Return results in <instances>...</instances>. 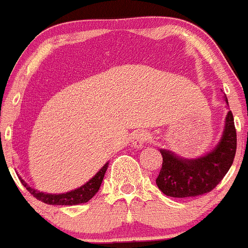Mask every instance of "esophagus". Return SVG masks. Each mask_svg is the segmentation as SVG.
I'll list each match as a JSON object with an SVG mask.
<instances>
[{"label": "esophagus", "mask_w": 248, "mask_h": 248, "mask_svg": "<svg viewBox=\"0 0 248 248\" xmlns=\"http://www.w3.org/2000/svg\"><path fill=\"white\" fill-rule=\"evenodd\" d=\"M149 136V132L145 131V129H137L132 136V145L135 148H140L148 142Z\"/></svg>", "instance_id": "1"}]
</instances>
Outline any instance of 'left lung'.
<instances>
[{"label": "left lung", "mask_w": 248, "mask_h": 248, "mask_svg": "<svg viewBox=\"0 0 248 248\" xmlns=\"http://www.w3.org/2000/svg\"><path fill=\"white\" fill-rule=\"evenodd\" d=\"M236 145L233 116L229 111L220 143L205 156L186 160L177 158L169 150H160L163 165L155 180L156 186L164 194L173 198L197 197L213 191L232 165Z\"/></svg>", "instance_id": "obj_1"}]
</instances>
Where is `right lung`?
I'll list each match as a JSON object with an SVG mask.
<instances>
[{
  "instance_id": "obj_1",
  "label": "right lung",
  "mask_w": 248,
  "mask_h": 248,
  "mask_svg": "<svg viewBox=\"0 0 248 248\" xmlns=\"http://www.w3.org/2000/svg\"><path fill=\"white\" fill-rule=\"evenodd\" d=\"M108 164H105L103 166L100 171L96 173L95 176L93 177L92 180L87 182L85 185H83L79 188L75 189V191L67 192V193L62 194H47L43 193V192H39L36 189L31 188V187H28L27 184L23 181L22 179L20 182L24 185V187H27L28 191L30 192V194L35 197L36 200L41 201V202L46 203V204H52V205H77L80 203H87L88 201L92 200L94 197V194L99 191L100 188V185L103 182L104 176H105V172L108 170Z\"/></svg>"
}]
</instances>
